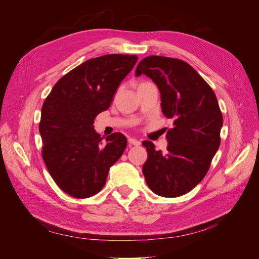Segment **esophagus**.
Wrapping results in <instances>:
<instances>
[{"label": "esophagus", "instance_id": "obj_1", "mask_svg": "<svg viewBox=\"0 0 259 259\" xmlns=\"http://www.w3.org/2000/svg\"><path fill=\"white\" fill-rule=\"evenodd\" d=\"M128 143H130V145H133V146H140L142 145V143L139 142V140H137V139H135V138H128Z\"/></svg>", "mask_w": 259, "mask_h": 259}]
</instances>
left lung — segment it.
Segmentation results:
<instances>
[{"instance_id":"1","label":"left lung","mask_w":259,"mask_h":259,"mask_svg":"<svg viewBox=\"0 0 259 259\" xmlns=\"http://www.w3.org/2000/svg\"><path fill=\"white\" fill-rule=\"evenodd\" d=\"M136 76L147 75L158 86L162 112L173 120L166 133L165 152L144 142L148 160L143 173L158 195L175 198L192 190L204 178L221 145L223 115L210 86L187 62L149 56L139 62Z\"/></svg>"}]
</instances>
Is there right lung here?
<instances>
[{"mask_svg":"<svg viewBox=\"0 0 259 259\" xmlns=\"http://www.w3.org/2000/svg\"><path fill=\"white\" fill-rule=\"evenodd\" d=\"M138 57L111 54L86 60L55 84L40 122L43 160L62 191L77 199L103 189L109 169L127 145L121 133L101 142L95 117L110 107L114 94Z\"/></svg>","mask_w":259,"mask_h":259,"instance_id":"add662e5","label":"right lung"}]
</instances>
